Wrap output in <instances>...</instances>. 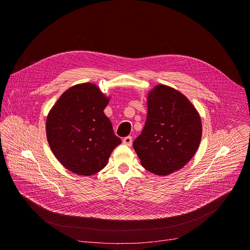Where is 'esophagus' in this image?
<instances>
[{
	"instance_id": "34e87169",
	"label": "esophagus",
	"mask_w": 250,
	"mask_h": 250,
	"mask_svg": "<svg viewBox=\"0 0 250 250\" xmlns=\"http://www.w3.org/2000/svg\"><path fill=\"white\" fill-rule=\"evenodd\" d=\"M123 143H124L125 145H126V146H131V144H132V138H131L130 136L125 137V138L123 140Z\"/></svg>"
}]
</instances>
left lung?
<instances>
[{
	"label": "left lung",
	"mask_w": 250,
	"mask_h": 250,
	"mask_svg": "<svg viewBox=\"0 0 250 250\" xmlns=\"http://www.w3.org/2000/svg\"><path fill=\"white\" fill-rule=\"evenodd\" d=\"M146 105V121L134 148L146 170L167 176L184 167L197 152L201 118L184 94L168 85L149 91Z\"/></svg>",
	"instance_id": "obj_1"
}]
</instances>
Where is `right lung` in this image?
Segmentation results:
<instances>
[{
    "instance_id": "add662e5",
    "label": "right lung",
    "mask_w": 250,
    "mask_h": 250,
    "mask_svg": "<svg viewBox=\"0 0 250 250\" xmlns=\"http://www.w3.org/2000/svg\"><path fill=\"white\" fill-rule=\"evenodd\" d=\"M109 99L94 83H81L64 91L47 115L50 148L63 167L76 175L102 171L122 143L104 112Z\"/></svg>"
}]
</instances>
